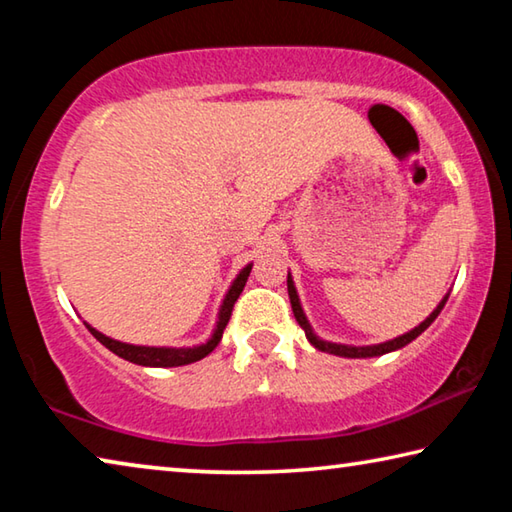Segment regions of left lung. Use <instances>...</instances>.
<instances>
[{
  "instance_id": "8db88e82",
  "label": "left lung",
  "mask_w": 512,
  "mask_h": 512,
  "mask_svg": "<svg viewBox=\"0 0 512 512\" xmlns=\"http://www.w3.org/2000/svg\"><path fill=\"white\" fill-rule=\"evenodd\" d=\"M287 289H289V300H291L293 316H296L298 325H300L302 329H305V334H307L309 343L314 345V348H318L320 352H329V354H336V357H348V359L381 357V354H386V352H395V350L404 348V345H409L413 339H418V336L424 332V329H427V327L433 323V320L438 318V314H440V311H443L445 302H447V298H449V296H445L443 300H440V302H438V307L433 309L431 314H429L427 318H424L418 327H413L411 332H406V334H402V336H397V339H393V341H386V343H379V345H363V348H357V345H341V343H329V341L318 339V336L314 334V329H311V325H309V320H307V316H305V311H302V307H300V298H298V291H296V284H293V277H291V273L287 275Z\"/></svg>"
}]
</instances>
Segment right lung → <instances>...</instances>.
<instances>
[{
	"instance_id": "add662e5",
	"label": "right lung",
	"mask_w": 512,
	"mask_h": 512,
	"mask_svg": "<svg viewBox=\"0 0 512 512\" xmlns=\"http://www.w3.org/2000/svg\"><path fill=\"white\" fill-rule=\"evenodd\" d=\"M250 268H253V264H248L246 268H241V273L237 275V280L232 282L230 291L225 293L223 305L219 309V320H216L212 339L207 341V343H203V345H194V348H151V345H131V343H121V341L110 339V336L101 334L99 329H94L88 323H85V327H88L94 339L106 345L110 352H115L117 357H121V359L137 363V366L173 368V366H187V363L201 361L203 357H207V354H210L216 348V345H219L221 336H223V329H225V325H228V320L232 316V307H235L237 298L241 296V291H244V287H246Z\"/></svg>"
}]
</instances>
